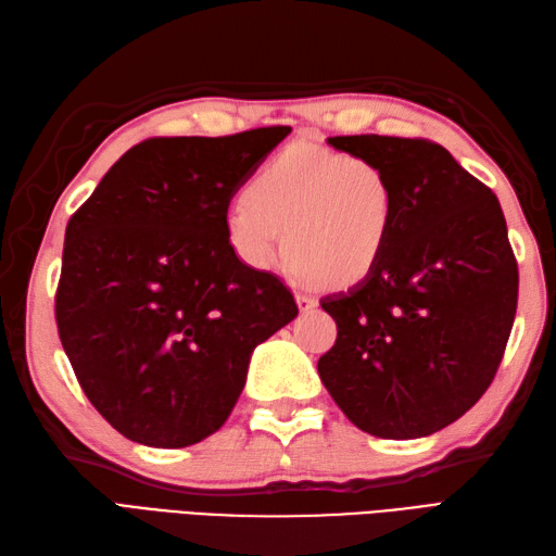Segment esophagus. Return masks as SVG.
<instances>
[{
	"mask_svg": "<svg viewBox=\"0 0 556 556\" xmlns=\"http://www.w3.org/2000/svg\"><path fill=\"white\" fill-rule=\"evenodd\" d=\"M294 300H296V306H300V311H311V308H314V306L318 304V300H316V296H311V294H304V292H300V294H296V296H294Z\"/></svg>",
	"mask_w": 556,
	"mask_h": 556,
	"instance_id": "esophagus-1",
	"label": "esophagus"
}]
</instances>
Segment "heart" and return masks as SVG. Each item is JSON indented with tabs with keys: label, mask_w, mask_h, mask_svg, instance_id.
<instances>
[{
	"label": "heart",
	"mask_w": 556,
	"mask_h": 556,
	"mask_svg": "<svg viewBox=\"0 0 556 556\" xmlns=\"http://www.w3.org/2000/svg\"><path fill=\"white\" fill-rule=\"evenodd\" d=\"M396 186L380 162L308 146L274 157L226 212V238L252 270L286 256L323 288H349L380 264L396 231Z\"/></svg>",
	"instance_id": "1"
}]
</instances>
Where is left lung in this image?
Masks as SVG:
<instances>
[{
    "label": "left lung",
    "mask_w": 556,
    "mask_h": 556,
    "mask_svg": "<svg viewBox=\"0 0 556 556\" xmlns=\"http://www.w3.org/2000/svg\"><path fill=\"white\" fill-rule=\"evenodd\" d=\"M328 143L380 162L399 216L372 274L320 302L337 342L318 375L358 429L429 437L483 396L503 361L519 296L505 214L434 141L361 134Z\"/></svg>",
    "instance_id": "obj_1"
}]
</instances>
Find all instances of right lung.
I'll return each mask as SVG.
<instances>
[{
    "label": "right lung",
    "instance_id": "1",
    "mask_svg": "<svg viewBox=\"0 0 556 556\" xmlns=\"http://www.w3.org/2000/svg\"><path fill=\"white\" fill-rule=\"evenodd\" d=\"M290 131L148 139L67 222L59 337L122 437L186 448L214 434L254 346L300 314L280 278L238 260L224 224L238 188Z\"/></svg>",
    "mask_w": 556,
    "mask_h": 556
}]
</instances>
